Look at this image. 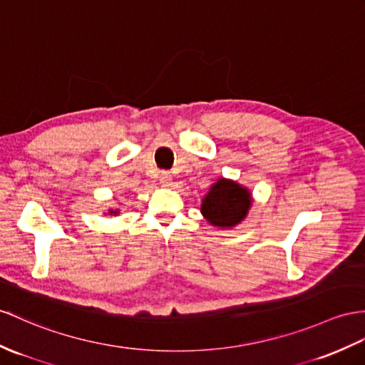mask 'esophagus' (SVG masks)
<instances>
[{
    "mask_svg": "<svg viewBox=\"0 0 365 365\" xmlns=\"http://www.w3.org/2000/svg\"><path fill=\"white\" fill-rule=\"evenodd\" d=\"M159 182H161L163 187H170V184H172V176H170V173L163 172L161 175H159Z\"/></svg>",
    "mask_w": 365,
    "mask_h": 365,
    "instance_id": "esophagus-1",
    "label": "esophagus"
}]
</instances>
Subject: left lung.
Returning <instances> with one entry per match:
<instances>
[{
    "mask_svg": "<svg viewBox=\"0 0 365 365\" xmlns=\"http://www.w3.org/2000/svg\"><path fill=\"white\" fill-rule=\"evenodd\" d=\"M252 193L246 185L227 178H218L201 200V215L218 229H232L247 217Z\"/></svg>",
    "mask_w": 365,
    "mask_h": 365,
    "instance_id": "left-lung-1",
    "label": "left lung"
}]
</instances>
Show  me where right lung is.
Returning a JSON list of instances; mask_svg holds the SVG:
<instances>
[{
	"label": "right lung",
	"mask_w": 365,
	"mask_h": 365,
	"mask_svg": "<svg viewBox=\"0 0 365 365\" xmlns=\"http://www.w3.org/2000/svg\"><path fill=\"white\" fill-rule=\"evenodd\" d=\"M119 212H120L119 209H108V212H106V215H114L115 217V215H119Z\"/></svg>",
	"instance_id": "right-lung-1"
}]
</instances>
